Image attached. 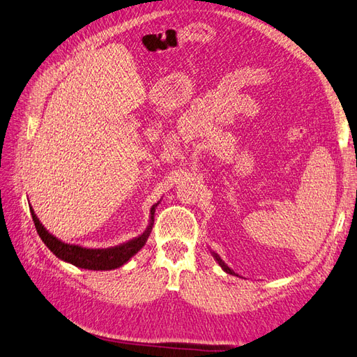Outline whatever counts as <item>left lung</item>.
Returning a JSON list of instances; mask_svg holds the SVG:
<instances>
[{
	"instance_id": "8db88e82",
	"label": "left lung",
	"mask_w": 357,
	"mask_h": 357,
	"mask_svg": "<svg viewBox=\"0 0 357 357\" xmlns=\"http://www.w3.org/2000/svg\"><path fill=\"white\" fill-rule=\"evenodd\" d=\"M211 255H213V257H214V259H215V261L218 262V266H220V267H222V270H223V271H226L227 274H232V276H234V274H235V276H238V274H236V273H235V271H234L232 268H229V267H227V266H226V264H225V261H223V259H222L220 257H218V255H217L215 252H211Z\"/></svg>"
}]
</instances>
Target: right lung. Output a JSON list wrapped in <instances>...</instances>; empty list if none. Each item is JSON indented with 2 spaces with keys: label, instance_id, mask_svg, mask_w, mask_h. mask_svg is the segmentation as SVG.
Returning <instances> with one entry per match:
<instances>
[{
  "label": "right lung",
  "instance_id": "add662e5",
  "mask_svg": "<svg viewBox=\"0 0 357 357\" xmlns=\"http://www.w3.org/2000/svg\"><path fill=\"white\" fill-rule=\"evenodd\" d=\"M161 200H158L157 204L152 205L149 225L143 231V234L135 236V238L130 241L114 245V248H107V249H89L78 244H68L65 241H61L57 238V236L50 234V231L45 229L38 215L34 214V209L31 206H30V211H31L36 231H38L42 241L47 244V248L56 255L59 259L69 262L78 268L99 271V270H114V268L122 267L123 264L130 261L137 252H140L143 249V245L146 244V241H148L152 231L155 208L158 206Z\"/></svg>",
  "mask_w": 357,
  "mask_h": 357
}]
</instances>
